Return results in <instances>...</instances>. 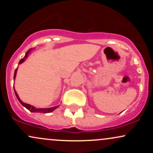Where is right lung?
<instances>
[{"instance_id":"obj_1","label":"right lung","mask_w":153,"mask_h":153,"mask_svg":"<svg viewBox=\"0 0 153 153\" xmlns=\"http://www.w3.org/2000/svg\"><path fill=\"white\" fill-rule=\"evenodd\" d=\"M31 50V49H30V50H29L27 51V52H26V53L25 54V56H24V58L21 59V60L19 61V65H20L21 63H22L23 62H24L25 59L26 58V57H27L28 54L29 53V52H30ZM17 68H16V69L15 73H14V76H13V78H14V79L16 78V75ZM15 94H16V98H17V99H18V100L19 101V102L21 103V104H22V106H24V107H25V108H26L28 110H29L31 112H42V113H50V112L53 111L54 109H56V108H57V107H58V106H57L52 107V108H34V107L33 106H31V105H30V104H27V103H25L22 102V101L20 100V99H19V98L18 94H17V93L16 92V91H15Z\"/></svg>"}]
</instances>
